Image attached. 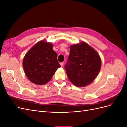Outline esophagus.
<instances>
[{"label": "esophagus", "mask_w": 127, "mask_h": 127, "mask_svg": "<svg viewBox=\"0 0 127 127\" xmlns=\"http://www.w3.org/2000/svg\"><path fill=\"white\" fill-rule=\"evenodd\" d=\"M60 65H61V67H63V66H64V63H63V62H61V63H60Z\"/></svg>", "instance_id": "1"}]
</instances>
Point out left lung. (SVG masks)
<instances>
[{
    "label": "left lung",
    "instance_id": "1",
    "mask_svg": "<svg viewBox=\"0 0 127 127\" xmlns=\"http://www.w3.org/2000/svg\"><path fill=\"white\" fill-rule=\"evenodd\" d=\"M101 60L97 52L85 42L70 46L64 66L70 81L78 87L91 84L100 70Z\"/></svg>",
    "mask_w": 127,
    "mask_h": 127
}]
</instances>
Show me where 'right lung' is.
Listing matches in <instances>:
<instances>
[{"label":"right lung","instance_id":"obj_1","mask_svg":"<svg viewBox=\"0 0 127 127\" xmlns=\"http://www.w3.org/2000/svg\"><path fill=\"white\" fill-rule=\"evenodd\" d=\"M53 45L41 41L31 49L25 56L23 66L31 82L44 85L51 80L57 69L60 67Z\"/></svg>","mask_w":127,"mask_h":127}]
</instances>
